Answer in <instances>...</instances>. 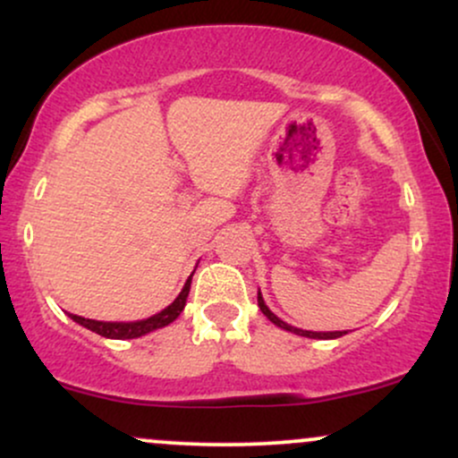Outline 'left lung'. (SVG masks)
<instances>
[{
	"label": "left lung",
	"mask_w": 458,
	"mask_h": 458,
	"mask_svg": "<svg viewBox=\"0 0 458 458\" xmlns=\"http://www.w3.org/2000/svg\"><path fill=\"white\" fill-rule=\"evenodd\" d=\"M259 308L262 310V314H265L267 318L271 320L273 325H277V327H282V329H286V331H293V334H297V335H306V338H318V340H334V338H340V335H344L346 331H303V329H297V327H293V325H288V323H284L282 318H277L276 314L271 312L269 308H267V303H265V299H262V295L259 293Z\"/></svg>",
	"instance_id": "left-lung-1"
}]
</instances>
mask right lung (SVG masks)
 <instances>
[{"label": "right lung", "instance_id": "add662e5", "mask_svg": "<svg viewBox=\"0 0 458 458\" xmlns=\"http://www.w3.org/2000/svg\"><path fill=\"white\" fill-rule=\"evenodd\" d=\"M191 276H189L185 286H182L181 295H178L165 310H161L159 314H155V317H148L144 320H133V323H105V320L83 318V317H77V314H68V317L75 320V323L83 325V327L94 331V334L103 335V338H112V340L140 338V335H146V334H150V331L165 327V325H170L172 320L178 318V314L182 312V308H185V303H187L189 288H191Z\"/></svg>", "mask_w": 458, "mask_h": 458}]
</instances>
